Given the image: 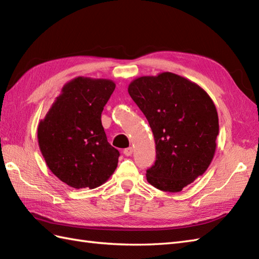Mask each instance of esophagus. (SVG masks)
Wrapping results in <instances>:
<instances>
[{
    "label": "esophagus",
    "mask_w": 259,
    "mask_h": 259,
    "mask_svg": "<svg viewBox=\"0 0 259 259\" xmlns=\"http://www.w3.org/2000/svg\"><path fill=\"white\" fill-rule=\"evenodd\" d=\"M123 153H124V155H127V157H130V155L134 153V148L132 147H129V148H127V149H124L123 150Z\"/></svg>",
    "instance_id": "esophagus-1"
}]
</instances>
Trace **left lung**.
<instances>
[{
    "label": "left lung",
    "mask_w": 259,
    "mask_h": 259,
    "mask_svg": "<svg viewBox=\"0 0 259 259\" xmlns=\"http://www.w3.org/2000/svg\"><path fill=\"white\" fill-rule=\"evenodd\" d=\"M128 93L153 132L157 159L148 182L161 191L180 192L207 170L219 135L213 100L195 82L176 74L143 76Z\"/></svg>",
    "instance_id": "left-lung-1"
}]
</instances>
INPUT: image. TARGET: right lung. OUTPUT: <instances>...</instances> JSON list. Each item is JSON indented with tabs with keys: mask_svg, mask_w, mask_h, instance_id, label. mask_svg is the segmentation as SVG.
<instances>
[{
	"mask_svg": "<svg viewBox=\"0 0 259 259\" xmlns=\"http://www.w3.org/2000/svg\"><path fill=\"white\" fill-rule=\"evenodd\" d=\"M115 88L109 79L77 77L63 87L38 123L47 166L71 188H98L118 165L120 153L108 142L101 124V112Z\"/></svg>",
	"mask_w": 259,
	"mask_h": 259,
	"instance_id": "right-lung-1",
	"label": "right lung"
}]
</instances>
